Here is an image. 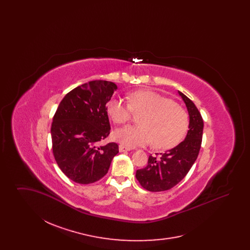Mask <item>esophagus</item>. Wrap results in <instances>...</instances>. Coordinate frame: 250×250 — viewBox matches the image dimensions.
<instances>
[{"instance_id": "esophagus-1", "label": "esophagus", "mask_w": 250, "mask_h": 250, "mask_svg": "<svg viewBox=\"0 0 250 250\" xmlns=\"http://www.w3.org/2000/svg\"><path fill=\"white\" fill-rule=\"evenodd\" d=\"M131 150H132V148H129V147H126V146H124V145H120L119 146V151L121 153L127 152V151H131Z\"/></svg>"}]
</instances>
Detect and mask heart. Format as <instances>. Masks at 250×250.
<instances>
[{"instance_id":"obj_1","label":"heart","mask_w":250,"mask_h":250,"mask_svg":"<svg viewBox=\"0 0 250 250\" xmlns=\"http://www.w3.org/2000/svg\"><path fill=\"white\" fill-rule=\"evenodd\" d=\"M129 104L121 98L107 103L108 116L115 124L131 119L133 110L145 114L140 120L142 125H126L115 132V138L127 146H143L154 143L160 150L175 147L186 136L189 118L187 111L171 99L152 90H140L128 96Z\"/></svg>"}]
</instances>
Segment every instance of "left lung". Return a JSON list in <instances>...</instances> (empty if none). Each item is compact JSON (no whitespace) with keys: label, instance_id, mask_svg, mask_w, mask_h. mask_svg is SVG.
I'll list each match as a JSON object with an SVG mask.
<instances>
[{"label":"left lung","instance_id":"left-lung-1","mask_svg":"<svg viewBox=\"0 0 250 250\" xmlns=\"http://www.w3.org/2000/svg\"><path fill=\"white\" fill-rule=\"evenodd\" d=\"M189 115V126L186 139L174 148L161 154V157L149 156L148 165L138 169L136 178L147 190L159 192L170 189L181 182L195 163L202 145L203 120L190 99L178 91Z\"/></svg>","mask_w":250,"mask_h":250}]
</instances>
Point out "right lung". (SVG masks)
I'll return each mask as SVG.
<instances>
[{"label":"right lung","mask_w":250,"mask_h":250,"mask_svg":"<svg viewBox=\"0 0 250 250\" xmlns=\"http://www.w3.org/2000/svg\"><path fill=\"white\" fill-rule=\"evenodd\" d=\"M117 85L93 81L76 87L62 98L51 124L52 151L61 170L82 185L107 174L118 144L102 143L109 135L107 102Z\"/></svg>","instance_id":"add662e5"}]
</instances>
